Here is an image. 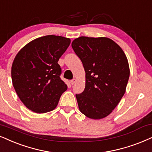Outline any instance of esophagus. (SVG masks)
<instances>
[{
	"label": "esophagus",
	"mask_w": 152,
	"mask_h": 152,
	"mask_svg": "<svg viewBox=\"0 0 152 152\" xmlns=\"http://www.w3.org/2000/svg\"><path fill=\"white\" fill-rule=\"evenodd\" d=\"M76 79H72V80L70 81V83L72 84V85H74L75 83H76Z\"/></svg>",
	"instance_id": "esophagus-1"
}]
</instances>
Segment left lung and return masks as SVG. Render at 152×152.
Here are the masks:
<instances>
[{
	"mask_svg": "<svg viewBox=\"0 0 152 152\" xmlns=\"http://www.w3.org/2000/svg\"><path fill=\"white\" fill-rule=\"evenodd\" d=\"M72 47L86 72L85 89L76 95L78 108L88 118H104L126 92L130 76L127 57L118 44L105 37L81 36Z\"/></svg>",
	"mask_w": 152,
	"mask_h": 152,
	"instance_id": "8db88e82",
	"label": "left lung"
}]
</instances>
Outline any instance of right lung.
<instances>
[{"label": "right lung", "mask_w": 152, "mask_h": 152, "mask_svg": "<svg viewBox=\"0 0 152 152\" xmlns=\"http://www.w3.org/2000/svg\"><path fill=\"white\" fill-rule=\"evenodd\" d=\"M70 43L62 36H45L31 41L15 57L11 71L13 86L20 100L34 112L53 111L66 90L57 62Z\"/></svg>", "instance_id": "add662e5"}]
</instances>
